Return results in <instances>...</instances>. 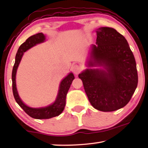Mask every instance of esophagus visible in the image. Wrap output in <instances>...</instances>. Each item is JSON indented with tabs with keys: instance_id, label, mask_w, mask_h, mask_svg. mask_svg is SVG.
<instances>
[{
	"instance_id": "34e87169",
	"label": "esophagus",
	"mask_w": 148,
	"mask_h": 148,
	"mask_svg": "<svg viewBox=\"0 0 148 148\" xmlns=\"http://www.w3.org/2000/svg\"><path fill=\"white\" fill-rule=\"evenodd\" d=\"M82 71V68L79 66V65H77V64L74 65L73 68H72V71H73L74 74L76 75L79 74Z\"/></svg>"
}]
</instances>
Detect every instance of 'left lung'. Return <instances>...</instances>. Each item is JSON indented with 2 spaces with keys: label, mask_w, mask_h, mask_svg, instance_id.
<instances>
[{
  "label": "left lung",
  "mask_w": 148,
  "mask_h": 148,
  "mask_svg": "<svg viewBox=\"0 0 148 148\" xmlns=\"http://www.w3.org/2000/svg\"><path fill=\"white\" fill-rule=\"evenodd\" d=\"M89 66L78 75L90 103L95 109L113 112L128 104L138 85L136 64L127 40L116 29L101 27L97 31Z\"/></svg>",
  "instance_id": "obj_1"
}]
</instances>
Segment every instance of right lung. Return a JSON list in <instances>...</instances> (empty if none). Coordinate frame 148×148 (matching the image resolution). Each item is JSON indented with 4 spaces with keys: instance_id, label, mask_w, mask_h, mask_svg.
Masks as SVG:
<instances>
[{
    "instance_id": "right-lung-1",
    "label": "right lung",
    "mask_w": 148,
    "mask_h": 148,
    "mask_svg": "<svg viewBox=\"0 0 148 148\" xmlns=\"http://www.w3.org/2000/svg\"><path fill=\"white\" fill-rule=\"evenodd\" d=\"M44 40L45 36L44 34L40 32V33L30 36L29 38L26 40V41L24 43L20 46L16 53V61H15L12 74V91H13L14 99L17 102V103L29 116H31L32 118L38 119H49L51 118V117L59 116L62 113V112L63 111L64 108L65 104H66V94L69 91V89L71 87L72 81L74 79V74L72 73H70L68 76L62 80L61 84H60L59 91L56 101L48 106L41 108H33L27 106L26 104H25L21 101V100L20 99L19 97L18 92H17L16 84V75L17 67L19 66V64L21 61L24 52H25L27 50L33 47L36 44L43 42Z\"/></svg>"
}]
</instances>
